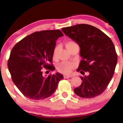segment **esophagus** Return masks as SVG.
<instances>
[{"mask_svg":"<svg viewBox=\"0 0 123 123\" xmlns=\"http://www.w3.org/2000/svg\"><path fill=\"white\" fill-rule=\"evenodd\" d=\"M72 75H64V78H72Z\"/></svg>","mask_w":123,"mask_h":123,"instance_id":"esophagus-1","label":"esophagus"}]
</instances>
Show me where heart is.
Instances as JSON below:
<instances>
[{"instance_id": "1", "label": "heart", "mask_w": 123, "mask_h": 123, "mask_svg": "<svg viewBox=\"0 0 123 123\" xmlns=\"http://www.w3.org/2000/svg\"><path fill=\"white\" fill-rule=\"evenodd\" d=\"M76 45H77V43L74 41H68L66 43V46L68 50L70 49L72 47H73V46ZM59 49V46H57L55 48L54 50L53 56L54 58L56 56L57 53H58ZM75 67H76V64H75V63L68 62H63L58 65V69L61 73H63L64 74H69L75 68Z\"/></svg>"}]
</instances>
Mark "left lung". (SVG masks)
<instances>
[{
  "mask_svg": "<svg viewBox=\"0 0 123 123\" xmlns=\"http://www.w3.org/2000/svg\"><path fill=\"white\" fill-rule=\"evenodd\" d=\"M62 31L78 43L82 58L78 72L82 82L74 92L82 98H93L107 88L117 62L115 46L110 38L95 27L87 24L62 28Z\"/></svg>",
  "mask_w": 123,
  "mask_h": 123,
  "instance_id": "8db88e82",
  "label": "left lung"
}]
</instances>
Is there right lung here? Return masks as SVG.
I'll return each instance as SVG.
<instances>
[{
	"mask_svg": "<svg viewBox=\"0 0 123 123\" xmlns=\"http://www.w3.org/2000/svg\"><path fill=\"white\" fill-rule=\"evenodd\" d=\"M63 36L59 30L35 32L13 48L8 61V69L13 83L25 96L43 100L55 91L63 75L56 73L46 77L43 67L46 70L55 69L52 64L54 50L56 40Z\"/></svg>",
	"mask_w": 123,
	"mask_h": 123,
	"instance_id": "1",
	"label": "right lung"
}]
</instances>
